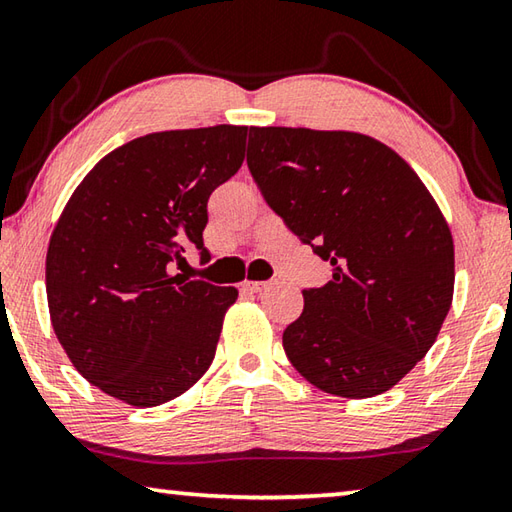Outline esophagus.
I'll use <instances>...</instances> for the list:
<instances>
[{
  "mask_svg": "<svg viewBox=\"0 0 512 512\" xmlns=\"http://www.w3.org/2000/svg\"><path fill=\"white\" fill-rule=\"evenodd\" d=\"M271 286V282H244V291L248 293H262Z\"/></svg>",
  "mask_w": 512,
  "mask_h": 512,
  "instance_id": "esophagus-1",
  "label": "esophagus"
}]
</instances>
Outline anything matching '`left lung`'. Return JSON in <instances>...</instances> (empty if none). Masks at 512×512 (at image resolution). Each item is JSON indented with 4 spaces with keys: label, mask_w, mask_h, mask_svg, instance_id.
Segmentation results:
<instances>
[{
    "label": "left lung",
    "mask_w": 512,
    "mask_h": 512,
    "mask_svg": "<svg viewBox=\"0 0 512 512\" xmlns=\"http://www.w3.org/2000/svg\"><path fill=\"white\" fill-rule=\"evenodd\" d=\"M248 170L331 280L306 288L282 345L322 392L371 398L410 374L454 293L448 221L392 147L356 132L250 127Z\"/></svg>",
    "instance_id": "1"
}]
</instances>
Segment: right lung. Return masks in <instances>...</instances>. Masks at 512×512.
I'll use <instances>...</instances> for the list:
<instances>
[{"mask_svg": "<svg viewBox=\"0 0 512 512\" xmlns=\"http://www.w3.org/2000/svg\"><path fill=\"white\" fill-rule=\"evenodd\" d=\"M248 127L172 129L100 159L71 194L46 250L55 336L82 376L134 407L172 401L206 374L235 286L170 275L201 259L210 194L244 163Z\"/></svg>", "mask_w": 512, "mask_h": 512, "instance_id": "1", "label": "right lung"}]
</instances>
